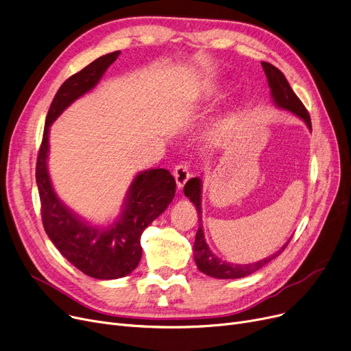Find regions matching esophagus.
<instances>
[{"label": "esophagus", "instance_id": "34e87169", "mask_svg": "<svg viewBox=\"0 0 351 351\" xmlns=\"http://www.w3.org/2000/svg\"><path fill=\"white\" fill-rule=\"evenodd\" d=\"M173 176L176 178V184L178 189L184 187V184L187 182V180L190 178V169L187 164H178L176 165V169L173 171Z\"/></svg>", "mask_w": 351, "mask_h": 351}]
</instances>
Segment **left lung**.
Instances as JSON below:
<instances>
[{
	"label": "left lung",
	"mask_w": 351,
	"mask_h": 351,
	"mask_svg": "<svg viewBox=\"0 0 351 351\" xmlns=\"http://www.w3.org/2000/svg\"><path fill=\"white\" fill-rule=\"evenodd\" d=\"M261 65H263V70L265 73L267 81H269V87L271 91V98H273L274 104L278 108L287 110L291 114L297 115L298 119H302L306 123V125L311 130V120H310L308 111L306 110L303 103L300 101V98L291 90L285 74H282L278 69H276V66L271 65L270 62H261ZM184 194H186V197L190 198V202L195 206V208L198 211L199 226H198L195 241H194V260H195L198 270L210 277L226 280V278H241V277L253 274L254 271L260 270L263 265H265L267 263L271 261L277 256H280L282 250H285L287 247V244L290 243V240H289L285 245L278 250V252H276L270 257H265L264 260H260V261H256L252 264L227 263L226 260H221L217 257L210 250L208 244L206 243L204 231H203V226H202V180H199L198 177H194L190 181H187L186 187H184Z\"/></svg>",
	"instance_id": "1"
}]
</instances>
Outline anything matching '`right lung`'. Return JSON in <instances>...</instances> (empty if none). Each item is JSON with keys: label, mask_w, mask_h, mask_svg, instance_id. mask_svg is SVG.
<instances>
[{"label": "right lung", "mask_w": 351, "mask_h": 351, "mask_svg": "<svg viewBox=\"0 0 351 351\" xmlns=\"http://www.w3.org/2000/svg\"><path fill=\"white\" fill-rule=\"evenodd\" d=\"M119 56L120 51H114L99 57L62 82L47 114L36 169L47 236L80 271L98 280L120 278L136 269L143 253V231L169 207L176 194L170 171L148 169L132 180L119 219L108 226H94L66 207L53 189L47 165L49 127L66 107L98 84Z\"/></svg>", "instance_id": "1"}]
</instances>
